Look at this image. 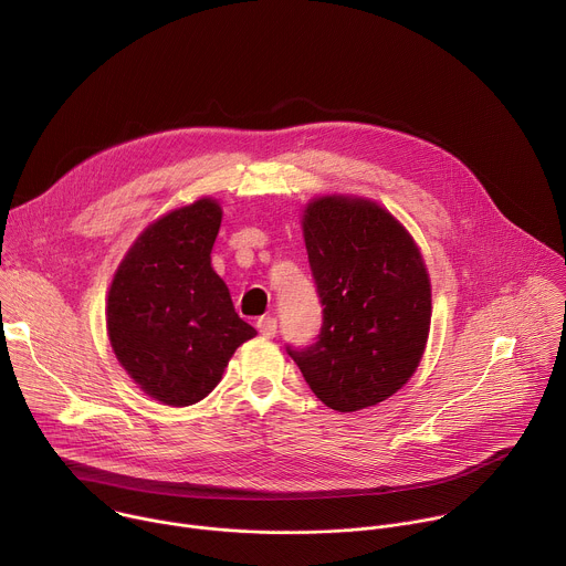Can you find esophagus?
Segmentation results:
<instances>
[{"mask_svg":"<svg viewBox=\"0 0 566 566\" xmlns=\"http://www.w3.org/2000/svg\"><path fill=\"white\" fill-rule=\"evenodd\" d=\"M258 332L264 338H273L277 334V319L275 317H260L258 319Z\"/></svg>","mask_w":566,"mask_h":566,"instance_id":"34e87169","label":"esophagus"}]
</instances>
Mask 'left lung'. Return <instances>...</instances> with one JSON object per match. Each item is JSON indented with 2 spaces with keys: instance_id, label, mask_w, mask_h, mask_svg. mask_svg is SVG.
I'll return each instance as SVG.
<instances>
[{
  "instance_id": "1",
  "label": "left lung",
  "mask_w": 566,
  "mask_h": 566,
  "mask_svg": "<svg viewBox=\"0 0 566 566\" xmlns=\"http://www.w3.org/2000/svg\"><path fill=\"white\" fill-rule=\"evenodd\" d=\"M302 228L322 325L315 343L286 352L327 408L376 406L410 380L428 343L432 297L421 253L365 199L322 197Z\"/></svg>"
}]
</instances>
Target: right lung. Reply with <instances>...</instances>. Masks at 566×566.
<instances>
[{"label": "right lung", "instance_id": "add662e5", "mask_svg": "<svg viewBox=\"0 0 566 566\" xmlns=\"http://www.w3.org/2000/svg\"><path fill=\"white\" fill-rule=\"evenodd\" d=\"M221 208L199 199L151 223L123 260L107 302L116 358L166 406L206 398L234 354L258 332L234 313L210 266Z\"/></svg>", "mask_w": 566, "mask_h": 566}]
</instances>
